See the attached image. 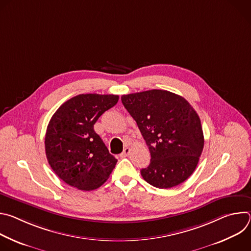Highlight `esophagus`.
Instances as JSON below:
<instances>
[{
    "label": "esophagus",
    "mask_w": 251,
    "mask_h": 251,
    "mask_svg": "<svg viewBox=\"0 0 251 251\" xmlns=\"http://www.w3.org/2000/svg\"><path fill=\"white\" fill-rule=\"evenodd\" d=\"M130 152H131V149L127 147V148H125L124 151L120 154V157H121V158H125V157H127V156L130 154Z\"/></svg>",
    "instance_id": "obj_1"
}]
</instances>
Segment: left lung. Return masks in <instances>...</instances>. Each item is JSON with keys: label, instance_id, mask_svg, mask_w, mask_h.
I'll list each match as a JSON object with an SVG mask.
<instances>
[{"label": "left lung", "instance_id": "8db88e82", "mask_svg": "<svg viewBox=\"0 0 251 251\" xmlns=\"http://www.w3.org/2000/svg\"><path fill=\"white\" fill-rule=\"evenodd\" d=\"M122 103L136 121L151 154L141 175L150 185L170 189L194 173L203 149L201 119L182 96L152 89L122 95Z\"/></svg>", "mask_w": 251, "mask_h": 251}]
</instances>
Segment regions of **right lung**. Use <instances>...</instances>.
Here are the masks:
<instances>
[{
  "label": "right lung",
  "mask_w": 251,
  "mask_h": 251,
  "mask_svg": "<svg viewBox=\"0 0 251 251\" xmlns=\"http://www.w3.org/2000/svg\"><path fill=\"white\" fill-rule=\"evenodd\" d=\"M113 94H79L64 102L47 129L46 155L53 172L81 191L102 186L117 160L94 131L98 118L118 102Z\"/></svg>",
  "instance_id": "1"
}]
</instances>
